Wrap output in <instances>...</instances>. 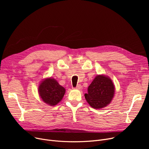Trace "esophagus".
Here are the masks:
<instances>
[{
  "mask_svg": "<svg viewBox=\"0 0 149 149\" xmlns=\"http://www.w3.org/2000/svg\"><path fill=\"white\" fill-rule=\"evenodd\" d=\"M76 89H82V86H81V84H78L77 86H76V88H75Z\"/></svg>",
  "mask_w": 149,
  "mask_h": 149,
  "instance_id": "34e87169",
  "label": "esophagus"
}]
</instances>
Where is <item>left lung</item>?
Returning <instances> with one entry per match:
<instances>
[{"mask_svg":"<svg viewBox=\"0 0 149 149\" xmlns=\"http://www.w3.org/2000/svg\"><path fill=\"white\" fill-rule=\"evenodd\" d=\"M85 98L91 107L101 109L111 103L113 97L115 87L112 81L103 75H97L89 86Z\"/></svg>","mask_w":149,"mask_h":149,"instance_id":"8db88e82","label":"left lung"}]
</instances>
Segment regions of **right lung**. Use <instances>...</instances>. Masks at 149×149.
I'll list each match as a JSON object with an SVG mask.
<instances>
[{"mask_svg": "<svg viewBox=\"0 0 149 149\" xmlns=\"http://www.w3.org/2000/svg\"><path fill=\"white\" fill-rule=\"evenodd\" d=\"M38 93L45 103L51 106L57 104L63 97L65 89L54 79L43 80L38 87Z\"/></svg>", "mask_w": 149, "mask_h": 149, "instance_id": "1", "label": "right lung"}]
</instances>
